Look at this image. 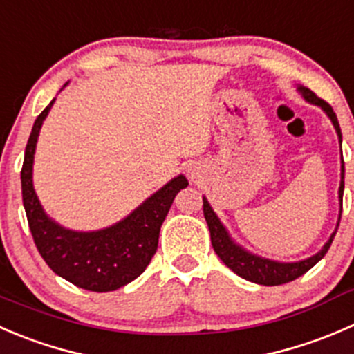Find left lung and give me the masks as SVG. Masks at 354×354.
Returning a JSON list of instances; mask_svg holds the SVG:
<instances>
[{
	"label": "left lung",
	"mask_w": 354,
	"mask_h": 354,
	"mask_svg": "<svg viewBox=\"0 0 354 354\" xmlns=\"http://www.w3.org/2000/svg\"><path fill=\"white\" fill-rule=\"evenodd\" d=\"M297 93L304 97V101L315 104V106H320L322 110H324V113L330 118L332 125H334L335 132H337L339 145H342L341 127H339L337 117H335L330 104L325 103V101L320 100V97H317V94H315L313 91H310L304 86H297ZM342 192H344V160H342V151H341V184H339V206H341V212H339L337 225H335V230L330 234L328 241L322 246V250L318 251V253H315L313 257L304 258V260H299V261H275V260H270V258L258 257V254L251 253V251H248L246 248L237 244L236 241L232 239V236L229 234V230L225 229L222 220L218 218V215L213 212L208 199L203 196V213H205L206 223H208L213 250H215V253L218 254L220 260H222L223 263L234 272V274L246 279V281L254 282V284L281 286V284H286V282L295 281V279L301 277L303 274H306L311 267H315V265L325 257L328 248H330L335 232H337L339 220H341Z\"/></svg>",
	"instance_id": "1"
}]
</instances>
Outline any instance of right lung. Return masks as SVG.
<instances>
[{"label":"right lung","instance_id":"obj_1","mask_svg":"<svg viewBox=\"0 0 354 354\" xmlns=\"http://www.w3.org/2000/svg\"><path fill=\"white\" fill-rule=\"evenodd\" d=\"M53 103L55 100L34 122L20 174L30 232L43 260L59 277L86 291H115L146 270L158 248L163 220L177 192L189 182L182 174L174 177L127 216L104 229L72 230L59 225L44 212L32 180L37 138Z\"/></svg>","mask_w":354,"mask_h":354}]
</instances>
